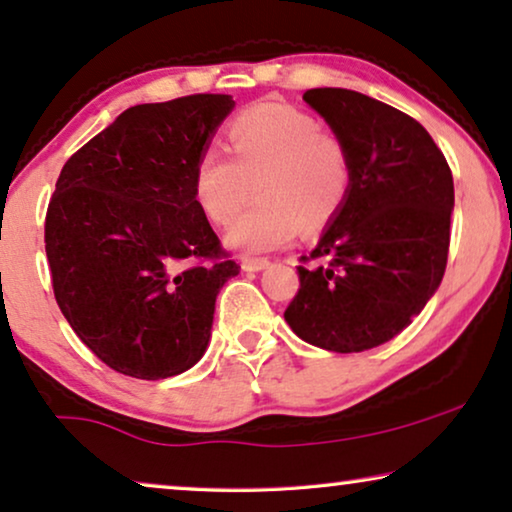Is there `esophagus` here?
<instances>
[{"label": "esophagus", "instance_id": "esophagus-1", "mask_svg": "<svg viewBox=\"0 0 512 512\" xmlns=\"http://www.w3.org/2000/svg\"><path fill=\"white\" fill-rule=\"evenodd\" d=\"M268 265H270L268 258H244V261H242V270H244V272H258V270L268 268Z\"/></svg>", "mask_w": 512, "mask_h": 512}]
</instances>
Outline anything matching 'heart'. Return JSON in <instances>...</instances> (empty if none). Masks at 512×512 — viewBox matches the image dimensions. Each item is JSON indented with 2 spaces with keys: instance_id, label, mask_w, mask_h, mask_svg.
Segmentation results:
<instances>
[{
  "instance_id": "obj_1",
  "label": "heart",
  "mask_w": 512,
  "mask_h": 512,
  "mask_svg": "<svg viewBox=\"0 0 512 512\" xmlns=\"http://www.w3.org/2000/svg\"><path fill=\"white\" fill-rule=\"evenodd\" d=\"M233 158L207 149L195 163L193 195L202 214L226 226L258 193V205L226 233L242 254L286 247L300 228L331 226L352 191V156L338 132L289 104H256L228 125Z\"/></svg>"
}]
</instances>
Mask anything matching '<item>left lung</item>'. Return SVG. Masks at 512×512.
Listing matches in <instances>:
<instances>
[{
    "instance_id": "obj_1",
    "label": "left lung",
    "mask_w": 512,
    "mask_h": 512,
    "mask_svg": "<svg viewBox=\"0 0 512 512\" xmlns=\"http://www.w3.org/2000/svg\"><path fill=\"white\" fill-rule=\"evenodd\" d=\"M303 100L345 139L352 191L310 256L284 319L300 340L352 354L389 342L436 293L450 251L454 181L429 132L347 88ZM326 257L317 269L307 260Z\"/></svg>"
}]
</instances>
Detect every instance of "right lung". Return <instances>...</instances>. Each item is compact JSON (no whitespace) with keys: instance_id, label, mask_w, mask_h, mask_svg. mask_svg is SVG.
<instances>
[{"instance_id":"add662e5","label":"right lung","mask_w":512,"mask_h":512,"mask_svg":"<svg viewBox=\"0 0 512 512\" xmlns=\"http://www.w3.org/2000/svg\"><path fill=\"white\" fill-rule=\"evenodd\" d=\"M233 107L212 93L137 104L62 167L44 226L53 293L116 373L165 380L205 354L240 265L195 202L193 172Z\"/></svg>"}]
</instances>
